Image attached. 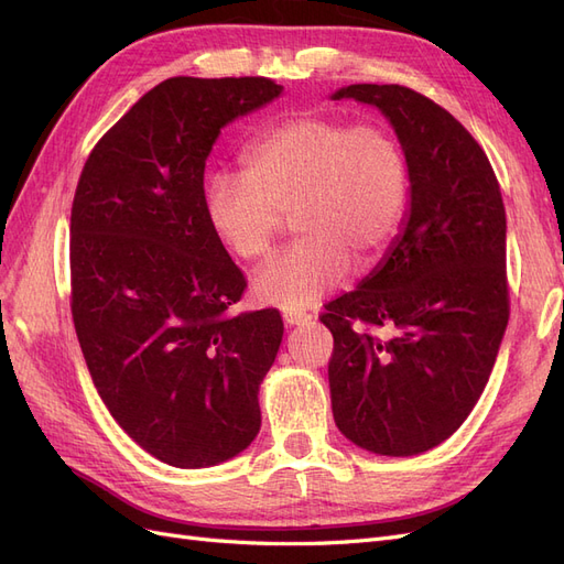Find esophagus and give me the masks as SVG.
Returning a JSON list of instances; mask_svg holds the SVG:
<instances>
[{"label": "esophagus", "mask_w": 564, "mask_h": 564, "mask_svg": "<svg viewBox=\"0 0 564 564\" xmlns=\"http://www.w3.org/2000/svg\"><path fill=\"white\" fill-rule=\"evenodd\" d=\"M282 317H284L286 327H296V324H303V322L311 319V315H305V313H284Z\"/></svg>", "instance_id": "1"}]
</instances>
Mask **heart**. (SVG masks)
I'll return each instance as SVG.
<instances>
[{"label":"heart","mask_w":564,"mask_h":564,"mask_svg":"<svg viewBox=\"0 0 564 564\" xmlns=\"http://www.w3.org/2000/svg\"><path fill=\"white\" fill-rule=\"evenodd\" d=\"M412 166L379 119L305 112L265 127L242 150V174H216L204 212L232 256L253 263L294 214L299 240L253 278V296L301 313L346 282L350 265L381 263L402 230Z\"/></svg>","instance_id":"heart-1"}]
</instances>
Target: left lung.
<instances>
[{"label":"left lung","mask_w":564,"mask_h":564,"mask_svg":"<svg viewBox=\"0 0 564 564\" xmlns=\"http://www.w3.org/2000/svg\"><path fill=\"white\" fill-rule=\"evenodd\" d=\"M334 98L377 106L395 127L412 209L386 263L319 315L334 336L332 412L357 447L414 456L468 419L497 360L510 315L501 187L480 143L429 96L350 84Z\"/></svg>","instance_id":"1"}]
</instances>
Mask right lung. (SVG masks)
<instances>
[{
  "instance_id": "1",
  "label": "right lung",
  "mask_w": 564,
  "mask_h": 564,
  "mask_svg": "<svg viewBox=\"0 0 564 564\" xmlns=\"http://www.w3.org/2000/svg\"><path fill=\"white\" fill-rule=\"evenodd\" d=\"M268 77H172L89 152L70 216V311L94 386L148 454L207 468L251 445L284 324L230 315L247 280L204 212V166Z\"/></svg>"
}]
</instances>
